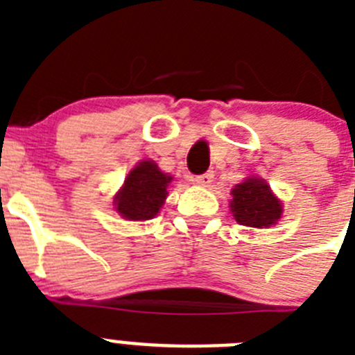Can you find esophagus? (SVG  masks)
Wrapping results in <instances>:
<instances>
[{
  "label": "esophagus",
  "mask_w": 355,
  "mask_h": 355,
  "mask_svg": "<svg viewBox=\"0 0 355 355\" xmlns=\"http://www.w3.org/2000/svg\"><path fill=\"white\" fill-rule=\"evenodd\" d=\"M213 178H215V174L213 172H206V174H200V175H196L193 178V183L199 184V187H209L213 181Z\"/></svg>",
  "instance_id": "1"
}]
</instances>
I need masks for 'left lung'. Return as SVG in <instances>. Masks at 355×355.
Segmentation results:
<instances>
[{
  "instance_id": "obj_1",
  "label": "left lung",
  "mask_w": 355,
  "mask_h": 355,
  "mask_svg": "<svg viewBox=\"0 0 355 355\" xmlns=\"http://www.w3.org/2000/svg\"><path fill=\"white\" fill-rule=\"evenodd\" d=\"M231 211L234 220L247 227H270L283 215V202L274 196L270 184L259 178H247L231 190Z\"/></svg>"
}]
</instances>
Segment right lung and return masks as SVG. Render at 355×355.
Returning a JSON list of instances; mask_svg holds the SVG:
<instances>
[{"mask_svg":"<svg viewBox=\"0 0 355 355\" xmlns=\"http://www.w3.org/2000/svg\"><path fill=\"white\" fill-rule=\"evenodd\" d=\"M171 181L172 175L159 171L153 159H142L131 168L115 196V209L122 218L133 222L155 218L167 199Z\"/></svg>","mask_w":355,"mask_h":355,"instance_id":"1","label":"right lung"}]
</instances>
